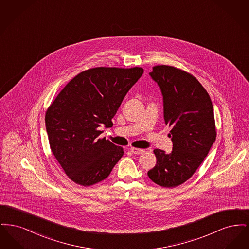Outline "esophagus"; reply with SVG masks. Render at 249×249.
Instances as JSON below:
<instances>
[{
  "label": "esophagus",
  "mask_w": 249,
  "mask_h": 249,
  "mask_svg": "<svg viewBox=\"0 0 249 249\" xmlns=\"http://www.w3.org/2000/svg\"><path fill=\"white\" fill-rule=\"evenodd\" d=\"M130 151L135 155H140L143 153L145 150L142 148H136V147H130Z\"/></svg>",
  "instance_id": "1"
}]
</instances>
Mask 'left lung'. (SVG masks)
Returning <instances> with one entry per match:
<instances>
[{
    "label": "left lung",
    "instance_id": "left-lung-1",
    "mask_svg": "<svg viewBox=\"0 0 249 249\" xmlns=\"http://www.w3.org/2000/svg\"><path fill=\"white\" fill-rule=\"evenodd\" d=\"M149 74L163 96L173 151L154 149L157 163L147 176L159 186L175 188L193 176L215 141L213 105L206 89L188 71L157 65Z\"/></svg>",
    "mask_w": 249,
    "mask_h": 249
}]
</instances>
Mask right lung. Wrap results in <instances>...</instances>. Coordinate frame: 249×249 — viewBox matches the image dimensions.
Instances as JSON below:
<instances>
[{"label":"right lung","mask_w":249,"mask_h":249,"mask_svg":"<svg viewBox=\"0 0 249 249\" xmlns=\"http://www.w3.org/2000/svg\"><path fill=\"white\" fill-rule=\"evenodd\" d=\"M141 67H96L79 72L67 84L46 113L51 151L67 177L84 187L110 175L123 148L98 136L142 76Z\"/></svg>","instance_id":"obj_1"}]
</instances>
